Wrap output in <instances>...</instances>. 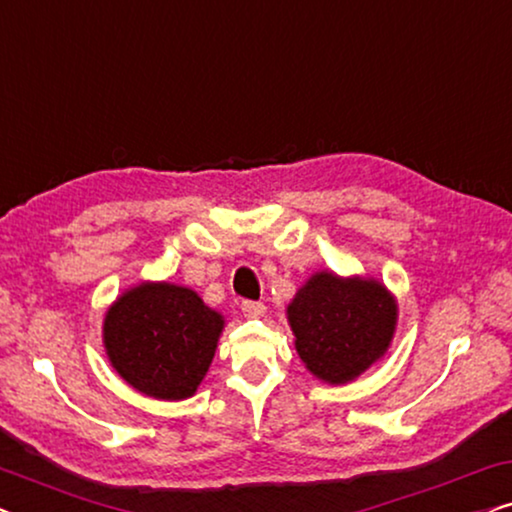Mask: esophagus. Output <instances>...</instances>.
I'll use <instances>...</instances> for the list:
<instances>
[{
	"mask_svg": "<svg viewBox=\"0 0 512 512\" xmlns=\"http://www.w3.org/2000/svg\"><path fill=\"white\" fill-rule=\"evenodd\" d=\"M242 312H244V317H249V319H261L265 314V305L256 303V300H244Z\"/></svg>",
	"mask_w": 512,
	"mask_h": 512,
	"instance_id": "esophagus-1",
	"label": "esophagus"
}]
</instances>
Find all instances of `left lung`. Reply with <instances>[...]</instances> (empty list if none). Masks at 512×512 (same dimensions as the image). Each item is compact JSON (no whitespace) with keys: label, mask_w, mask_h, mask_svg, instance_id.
<instances>
[{"label":"left lung","mask_w":512,"mask_h":512,"mask_svg":"<svg viewBox=\"0 0 512 512\" xmlns=\"http://www.w3.org/2000/svg\"><path fill=\"white\" fill-rule=\"evenodd\" d=\"M286 312L300 359L331 384L354 380L380 359L396 328V303L380 282L333 272H317Z\"/></svg>","instance_id":"left-lung-1"}]
</instances>
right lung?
<instances>
[{"instance_id": "1", "label": "right lung", "mask_w": 512, "mask_h": 512, "mask_svg": "<svg viewBox=\"0 0 512 512\" xmlns=\"http://www.w3.org/2000/svg\"><path fill=\"white\" fill-rule=\"evenodd\" d=\"M221 331L223 317L195 291L139 284L109 307L104 347L116 373L137 391L181 401L205 377Z\"/></svg>"}]
</instances>
